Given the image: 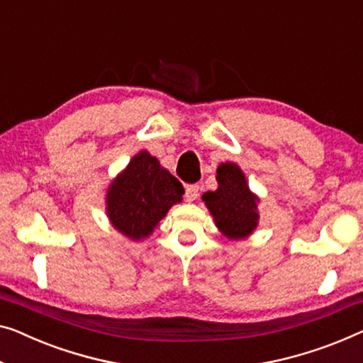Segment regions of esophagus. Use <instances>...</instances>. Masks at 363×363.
<instances>
[{
	"label": "esophagus",
	"instance_id": "esophagus-1",
	"mask_svg": "<svg viewBox=\"0 0 363 363\" xmlns=\"http://www.w3.org/2000/svg\"><path fill=\"white\" fill-rule=\"evenodd\" d=\"M187 202H194L199 197V186L197 184H187L186 186V194H184Z\"/></svg>",
	"mask_w": 363,
	"mask_h": 363
}]
</instances>
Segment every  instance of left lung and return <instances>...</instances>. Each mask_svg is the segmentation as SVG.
I'll return each mask as SVG.
<instances>
[{"label":"left lung","mask_w":363,"mask_h":363,"mask_svg":"<svg viewBox=\"0 0 363 363\" xmlns=\"http://www.w3.org/2000/svg\"><path fill=\"white\" fill-rule=\"evenodd\" d=\"M216 181L218 189L202 196L215 225L230 240L250 236L257 226L259 199L247 187L245 172L235 163H221Z\"/></svg>","instance_id":"8db88e82"}]
</instances>
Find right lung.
<instances>
[{"mask_svg":"<svg viewBox=\"0 0 363 363\" xmlns=\"http://www.w3.org/2000/svg\"><path fill=\"white\" fill-rule=\"evenodd\" d=\"M182 184L148 151L135 155L112 181L106 210L116 230L133 241L150 236L172 205L181 202Z\"/></svg>","mask_w":363,"mask_h":363,"instance_id":"right-lung-1","label":"right lung"}]
</instances>
